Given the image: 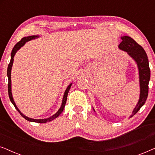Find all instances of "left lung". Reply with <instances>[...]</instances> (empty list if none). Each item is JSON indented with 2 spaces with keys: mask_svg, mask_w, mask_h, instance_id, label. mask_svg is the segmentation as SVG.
<instances>
[{
  "mask_svg": "<svg viewBox=\"0 0 155 155\" xmlns=\"http://www.w3.org/2000/svg\"><path fill=\"white\" fill-rule=\"evenodd\" d=\"M121 39L122 41L118 45V48L119 49L127 52L128 56L135 61L137 65L139 73L140 97L138 102L133 109L131 116L129 117L131 118L145 104L146 99L147 98L149 89L148 84L150 79V69L147 56L143 48L128 36H123ZM93 110L94 111V109Z\"/></svg>",
  "mask_w": 155,
  "mask_h": 155,
  "instance_id": "obj_1",
  "label": "left lung"
}]
</instances>
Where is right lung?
Returning <instances> with one entry per match:
<instances>
[{"label": "right lung", "instance_id": "add662e5", "mask_svg": "<svg viewBox=\"0 0 155 155\" xmlns=\"http://www.w3.org/2000/svg\"><path fill=\"white\" fill-rule=\"evenodd\" d=\"M39 37L38 35H31V36H29V37H25L24 38H22L21 39V41H20L18 43H17L15 45L14 48H12V52H11V58H10V61L9 65H8V71H7V75H8V95H9V98L10 100L11 101L12 104L14 105V107H15V109H17L19 113L20 114V115L22 116L23 118H25V119L28 120V121H31V122H35V123H39V124H44V123L46 122H49L51 120H53L55 118H56L58 116L60 115V114L62 113V111L64 109L65 103H66L67 101V97H68V92L71 89V87L72 85V83H71L68 86V87L65 90L64 94H63V100H62V103H61V106L60 107V109H58V111L56 112V114H54V115L51 116L49 118H43V119H35V118H29L26 116L25 115H24L22 112L20 111V109H18V107L16 106V104L15 102L13 97H12V89H11V70H12V64H13V61H14V56L15 54L17 53V51L20 49L21 47H22L23 46L26 44V42L30 41L31 39H35L37 38H39Z\"/></svg>", "mask_w": 155, "mask_h": 155}]
</instances>
